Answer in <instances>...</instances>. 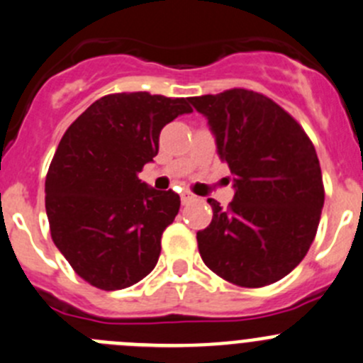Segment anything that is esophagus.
<instances>
[{
	"label": "esophagus",
	"mask_w": 363,
	"mask_h": 363,
	"mask_svg": "<svg viewBox=\"0 0 363 363\" xmlns=\"http://www.w3.org/2000/svg\"><path fill=\"white\" fill-rule=\"evenodd\" d=\"M196 196L193 195V193H189V191H182L181 193V202H182V206H186V203H189V202H193V200H195Z\"/></svg>",
	"instance_id": "esophagus-1"
}]
</instances>
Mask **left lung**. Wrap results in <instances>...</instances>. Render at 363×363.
I'll use <instances>...</instances> for the list:
<instances>
[{
    "instance_id": "obj_1",
    "label": "left lung",
    "mask_w": 363,
    "mask_h": 363,
    "mask_svg": "<svg viewBox=\"0 0 363 363\" xmlns=\"http://www.w3.org/2000/svg\"><path fill=\"white\" fill-rule=\"evenodd\" d=\"M189 103L207 118L235 189L228 209L207 200L213 221L196 232L200 257L235 286L279 282L303 260L318 232L325 188L314 145L262 94L232 88Z\"/></svg>"
}]
</instances>
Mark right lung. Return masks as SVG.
<instances>
[{
    "label": "right lung",
    "mask_w": 363,
    "mask_h": 363,
    "mask_svg": "<svg viewBox=\"0 0 363 363\" xmlns=\"http://www.w3.org/2000/svg\"><path fill=\"white\" fill-rule=\"evenodd\" d=\"M189 99L111 94L70 124L45 177V213L56 248L90 286L118 291L156 267L161 235L181 199L138 179L160 150V133Z\"/></svg>",
    "instance_id": "1"
}]
</instances>
